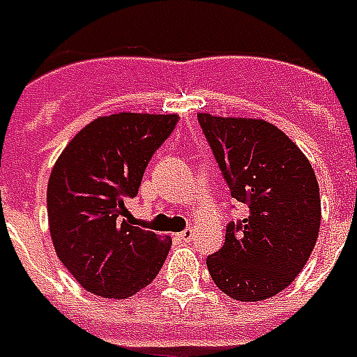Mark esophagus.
Returning a JSON list of instances; mask_svg holds the SVG:
<instances>
[{
	"mask_svg": "<svg viewBox=\"0 0 357 357\" xmlns=\"http://www.w3.org/2000/svg\"><path fill=\"white\" fill-rule=\"evenodd\" d=\"M192 236H195V231H192V229H185V231L179 232V238L185 240V242H189V240H191Z\"/></svg>",
	"mask_w": 357,
	"mask_h": 357,
	"instance_id": "1",
	"label": "esophagus"
}]
</instances>
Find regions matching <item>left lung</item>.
<instances>
[{"label":"left lung","mask_w":357,"mask_h":357,"mask_svg":"<svg viewBox=\"0 0 357 357\" xmlns=\"http://www.w3.org/2000/svg\"><path fill=\"white\" fill-rule=\"evenodd\" d=\"M231 197L248 215L229 223L223 248L206 259L215 286L242 303L271 299L303 271L318 240L319 187L310 160L263 119L199 113Z\"/></svg>","instance_id":"obj_1"}]
</instances>
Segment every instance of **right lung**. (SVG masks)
Masks as SVG:
<instances>
[{
	"label": "right lung",
	"instance_id": "add662e5",
	"mask_svg": "<svg viewBox=\"0 0 357 357\" xmlns=\"http://www.w3.org/2000/svg\"><path fill=\"white\" fill-rule=\"evenodd\" d=\"M176 123V113H113L81 128L60 153L47 185L49 229L58 259L86 291L128 299L165 263L170 236L134 227L125 204Z\"/></svg>",
	"mask_w": 357,
	"mask_h": 357
}]
</instances>
